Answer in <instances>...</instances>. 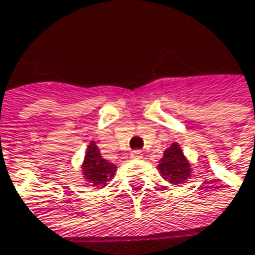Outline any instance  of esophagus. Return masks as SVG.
Returning <instances> with one entry per match:
<instances>
[{"label": "esophagus", "instance_id": "esophagus-1", "mask_svg": "<svg viewBox=\"0 0 255 255\" xmlns=\"http://www.w3.org/2000/svg\"><path fill=\"white\" fill-rule=\"evenodd\" d=\"M144 154H142V151L141 150H134L131 154H129V157L131 158H141Z\"/></svg>", "mask_w": 255, "mask_h": 255}]
</instances>
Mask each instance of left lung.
Masks as SVG:
<instances>
[{
    "mask_svg": "<svg viewBox=\"0 0 255 255\" xmlns=\"http://www.w3.org/2000/svg\"><path fill=\"white\" fill-rule=\"evenodd\" d=\"M158 169L161 172V176L174 185L185 183V180H187V177L190 176V166L183 156L180 147L176 142H173L164 151V156L160 160Z\"/></svg>",
    "mask_w": 255,
    "mask_h": 255,
    "instance_id": "obj_1",
    "label": "left lung"
}]
</instances>
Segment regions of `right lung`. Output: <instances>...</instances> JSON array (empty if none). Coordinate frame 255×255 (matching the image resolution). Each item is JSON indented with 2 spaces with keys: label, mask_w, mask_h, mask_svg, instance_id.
I'll return each instance as SVG.
<instances>
[{
  "label": "right lung",
  "mask_w": 255,
  "mask_h": 255,
  "mask_svg": "<svg viewBox=\"0 0 255 255\" xmlns=\"http://www.w3.org/2000/svg\"><path fill=\"white\" fill-rule=\"evenodd\" d=\"M83 174L85 179L92 186H105L108 180H111L115 173V164L101 156V151L97 144L92 141L88 145V151L83 161Z\"/></svg>",
  "instance_id": "right-lung-1"
}]
</instances>
